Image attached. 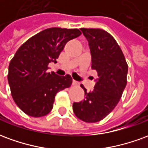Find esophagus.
<instances>
[{
	"mask_svg": "<svg viewBox=\"0 0 148 148\" xmlns=\"http://www.w3.org/2000/svg\"><path fill=\"white\" fill-rule=\"evenodd\" d=\"M72 85H73V86H77L79 85V83H78L77 82H76V81L73 80V82H72Z\"/></svg>",
	"mask_w": 148,
	"mask_h": 148,
	"instance_id": "obj_1",
	"label": "esophagus"
}]
</instances>
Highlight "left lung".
Wrapping results in <instances>:
<instances>
[{
	"instance_id": "1",
	"label": "left lung",
	"mask_w": 148,
	"mask_h": 148,
	"mask_svg": "<svg viewBox=\"0 0 148 148\" xmlns=\"http://www.w3.org/2000/svg\"><path fill=\"white\" fill-rule=\"evenodd\" d=\"M89 43L91 67L96 70L93 90L85 91V98L73 103L77 118L87 123L101 121L111 112L121 99L127 84V64L116 41L107 32L99 28H81Z\"/></svg>"
}]
</instances>
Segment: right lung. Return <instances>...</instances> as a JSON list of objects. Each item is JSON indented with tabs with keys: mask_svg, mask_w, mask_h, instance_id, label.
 Listing matches in <instances>:
<instances>
[{
	"mask_svg": "<svg viewBox=\"0 0 148 148\" xmlns=\"http://www.w3.org/2000/svg\"><path fill=\"white\" fill-rule=\"evenodd\" d=\"M81 34L78 29L47 28L16 52L8 66V81L15 103L26 114L33 117L48 114L57 93L71 86V75L47 73V65L56 62L65 44Z\"/></svg>",
	"mask_w": 148,
	"mask_h": 148,
	"instance_id": "obj_1",
	"label": "right lung"
}]
</instances>
